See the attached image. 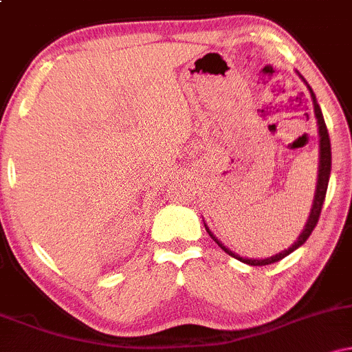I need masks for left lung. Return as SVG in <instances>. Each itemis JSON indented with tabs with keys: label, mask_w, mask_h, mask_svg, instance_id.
<instances>
[{
	"label": "left lung",
	"mask_w": 352,
	"mask_h": 352,
	"mask_svg": "<svg viewBox=\"0 0 352 352\" xmlns=\"http://www.w3.org/2000/svg\"><path fill=\"white\" fill-rule=\"evenodd\" d=\"M300 78L305 80V78L300 74ZM305 84L308 86L309 89V94H311V99H313V106H314V116H316V120H318V131H319V168H318V184H316V193H314V200H313V207H311V212H309V218L308 221H306L305 228H302V232L300 233V236H298V240L294 241V243L289 246L288 250H285V252L281 253H276L274 256H270V258H265V260H252V258H243L240 256V254L233 253L232 250L227 248L221 241H218V238L213 235L212 232H210L207 225H205V228H207L208 235L213 238V241L220 246L221 250H223L225 253H228L230 256L236 258V260L243 261L246 265H252V266H265V265H272V263H276V261L283 260L285 256H288L289 253H293L294 250L300 248V246L305 243L306 240H308L311 232H313L314 227H316L318 220H319V215H321V208H322V204H324V197H326V190H328V182H329V175H331V140H329V134H328V129H326V122H324V117H322V112H321V107H319L318 100H316V96H314L313 89L309 87V84L306 82Z\"/></svg>",
	"instance_id": "8db88e82"
}]
</instances>
